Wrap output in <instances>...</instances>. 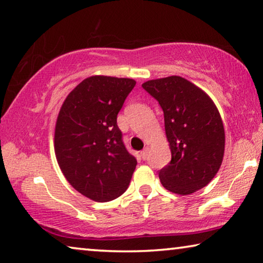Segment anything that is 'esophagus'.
I'll return each instance as SVG.
<instances>
[{"label":"esophagus","mask_w":263,"mask_h":263,"mask_svg":"<svg viewBox=\"0 0 263 263\" xmlns=\"http://www.w3.org/2000/svg\"><path fill=\"white\" fill-rule=\"evenodd\" d=\"M148 153H149V147H145L143 151L140 152V154H141V157H143V159L145 160V159H147V157H148Z\"/></svg>","instance_id":"obj_1"}]
</instances>
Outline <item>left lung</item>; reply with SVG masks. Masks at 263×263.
<instances>
[{"instance_id":"left-lung-1","label":"left lung","mask_w":263,"mask_h":263,"mask_svg":"<svg viewBox=\"0 0 263 263\" xmlns=\"http://www.w3.org/2000/svg\"><path fill=\"white\" fill-rule=\"evenodd\" d=\"M145 90L164 111L172 159L161 168V185L189 195L211 182L222 164L224 128L218 107L205 91L180 76L151 79Z\"/></svg>"}]
</instances>
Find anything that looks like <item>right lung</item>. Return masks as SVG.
Here are the masks:
<instances>
[{
  "mask_svg": "<svg viewBox=\"0 0 263 263\" xmlns=\"http://www.w3.org/2000/svg\"><path fill=\"white\" fill-rule=\"evenodd\" d=\"M136 85L131 78L91 76L66 96L58 112L53 146L69 184L93 201L127 190L137 160L122 141L117 115Z\"/></svg>",
  "mask_w": 263,
  "mask_h": 263,
  "instance_id": "1",
  "label": "right lung"
}]
</instances>
